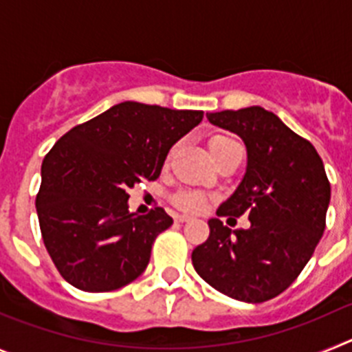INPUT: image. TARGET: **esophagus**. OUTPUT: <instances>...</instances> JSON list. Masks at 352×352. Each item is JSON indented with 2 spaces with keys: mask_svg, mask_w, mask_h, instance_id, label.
<instances>
[{
  "mask_svg": "<svg viewBox=\"0 0 352 352\" xmlns=\"http://www.w3.org/2000/svg\"><path fill=\"white\" fill-rule=\"evenodd\" d=\"M190 220H192V217H188V214H178V217H176V222H179V223L190 222Z\"/></svg>",
  "mask_w": 352,
  "mask_h": 352,
  "instance_id": "esophagus-1",
  "label": "esophagus"
}]
</instances>
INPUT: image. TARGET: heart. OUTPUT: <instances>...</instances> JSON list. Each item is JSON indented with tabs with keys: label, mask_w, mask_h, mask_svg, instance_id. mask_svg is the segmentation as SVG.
Returning <instances> with one entry per match:
<instances>
[{
	"label": "heart",
	"mask_w": 352,
	"mask_h": 352,
	"mask_svg": "<svg viewBox=\"0 0 352 352\" xmlns=\"http://www.w3.org/2000/svg\"><path fill=\"white\" fill-rule=\"evenodd\" d=\"M238 142L234 139L227 138V135H214V138L210 139L208 142V148H210V153L213 157V160L219 157L222 151H226L227 148H231V146H236ZM169 162V158H167ZM174 206L179 208L183 211H190V213H199V211H203L206 208L208 197L201 192H194V190H183L178 192V194L173 197Z\"/></svg>",
	"instance_id": "b5f03b06"
}]
</instances>
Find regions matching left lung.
Instances as JSON below:
<instances>
[{
  "instance_id": "left-lung-1",
  "label": "left lung",
  "mask_w": 352,
  "mask_h": 352,
  "mask_svg": "<svg viewBox=\"0 0 352 352\" xmlns=\"http://www.w3.org/2000/svg\"><path fill=\"white\" fill-rule=\"evenodd\" d=\"M206 116L247 146L243 179L217 214L247 211L250 227L231 231L220 219L208 220L210 238L192 252V263L226 296L263 303L284 292L312 257L326 227L329 182L316 148L266 109Z\"/></svg>"
}]
</instances>
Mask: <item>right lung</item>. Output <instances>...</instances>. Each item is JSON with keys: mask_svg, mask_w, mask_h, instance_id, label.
I'll list each match as a JSON object with an SVG mask.
<instances>
[{"mask_svg": "<svg viewBox=\"0 0 352 352\" xmlns=\"http://www.w3.org/2000/svg\"><path fill=\"white\" fill-rule=\"evenodd\" d=\"M203 116L121 102L52 146L35 204L43 243L68 284L107 292L142 275L173 219L162 208L130 213L129 188L157 179L169 149Z\"/></svg>", "mask_w": 352, "mask_h": 352, "instance_id": "add662e5", "label": "right lung"}]
</instances>
